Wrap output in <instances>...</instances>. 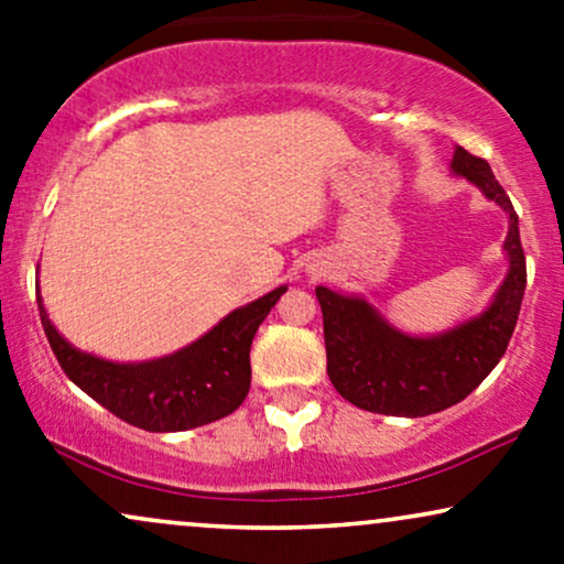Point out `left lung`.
I'll use <instances>...</instances> for the list:
<instances>
[{
    "label": "left lung",
    "instance_id": "left-lung-1",
    "mask_svg": "<svg viewBox=\"0 0 564 564\" xmlns=\"http://www.w3.org/2000/svg\"><path fill=\"white\" fill-rule=\"evenodd\" d=\"M452 169L509 214L505 242L509 274L486 314L438 337L401 335L361 297L316 288L329 380L343 399L367 412L393 416L443 412L467 399L491 375L512 340L528 282L518 214L482 158L456 148Z\"/></svg>",
    "mask_w": 564,
    "mask_h": 564
}]
</instances>
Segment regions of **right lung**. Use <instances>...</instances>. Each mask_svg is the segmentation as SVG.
I'll use <instances>...</instances> for the list:
<instances>
[{
	"instance_id": "obj_1",
	"label": "right lung",
	"mask_w": 564,
	"mask_h": 564,
	"mask_svg": "<svg viewBox=\"0 0 564 564\" xmlns=\"http://www.w3.org/2000/svg\"><path fill=\"white\" fill-rule=\"evenodd\" d=\"M288 288L231 311L192 346L144 364H112L63 340L36 297L52 354L63 372L108 412L148 433H176L235 412L250 388V343Z\"/></svg>"
}]
</instances>
